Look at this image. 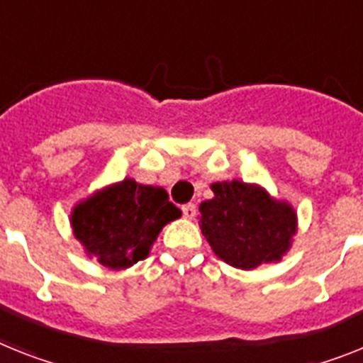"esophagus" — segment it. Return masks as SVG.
I'll list each match as a JSON object with an SVG mask.
<instances>
[{
	"instance_id": "obj_1",
	"label": "esophagus",
	"mask_w": 363,
	"mask_h": 363,
	"mask_svg": "<svg viewBox=\"0 0 363 363\" xmlns=\"http://www.w3.org/2000/svg\"><path fill=\"white\" fill-rule=\"evenodd\" d=\"M196 212H197V206L194 203H188V205L182 206V216L186 219H194L196 218Z\"/></svg>"
}]
</instances>
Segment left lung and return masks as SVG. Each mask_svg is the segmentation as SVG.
Masks as SVG:
<instances>
[{"label":"left lung","mask_w":363,"mask_h":363,"mask_svg":"<svg viewBox=\"0 0 363 363\" xmlns=\"http://www.w3.org/2000/svg\"><path fill=\"white\" fill-rule=\"evenodd\" d=\"M210 188L214 197L201 203L199 227L221 260L238 269H255L288 252L297 233V214L290 203L236 179Z\"/></svg>","instance_id":"left-lung-1"}]
</instances>
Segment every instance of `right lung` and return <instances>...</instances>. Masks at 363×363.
<instances>
[{
	"label": "right lung",
	"instance_id": "add662e5",
	"mask_svg": "<svg viewBox=\"0 0 363 363\" xmlns=\"http://www.w3.org/2000/svg\"><path fill=\"white\" fill-rule=\"evenodd\" d=\"M181 210L160 186L123 179L96 191L72 210V228L88 257L111 269H125L147 258L158 233Z\"/></svg>",
	"mask_w": 363,
	"mask_h": 363
}]
</instances>
